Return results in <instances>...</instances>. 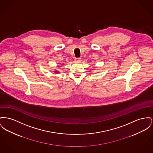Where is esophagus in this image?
Listing matches in <instances>:
<instances>
[{"instance_id":"obj_1","label":"esophagus","mask_w":153,"mask_h":153,"mask_svg":"<svg viewBox=\"0 0 153 153\" xmlns=\"http://www.w3.org/2000/svg\"><path fill=\"white\" fill-rule=\"evenodd\" d=\"M74 61H75V62H80V61H81V58H75Z\"/></svg>"}]
</instances>
